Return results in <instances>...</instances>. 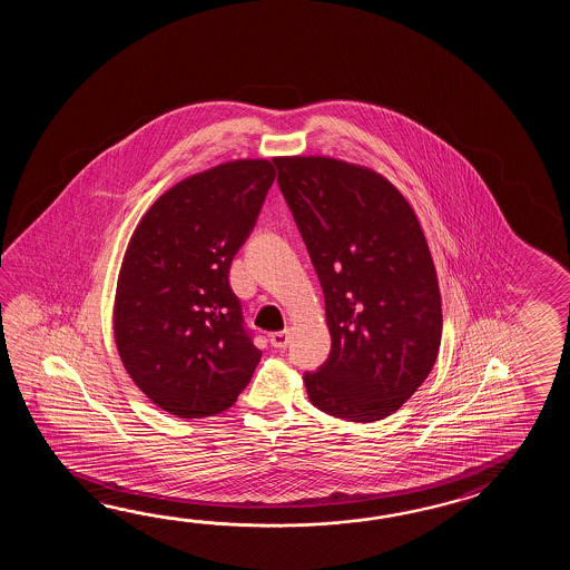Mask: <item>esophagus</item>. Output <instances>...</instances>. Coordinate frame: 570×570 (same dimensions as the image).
Wrapping results in <instances>:
<instances>
[{"instance_id":"obj_1","label":"esophagus","mask_w":570,"mask_h":570,"mask_svg":"<svg viewBox=\"0 0 570 570\" xmlns=\"http://www.w3.org/2000/svg\"><path fill=\"white\" fill-rule=\"evenodd\" d=\"M289 327H285V330H281V332H273L268 340H271V346H275V348H287V344H289Z\"/></svg>"}]
</instances>
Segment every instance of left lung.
Masks as SVG:
<instances>
[{
	"label": "left lung",
	"mask_w": 570,
	"mask_h": 570,
	"mask_svg": "<svg viewBox=\"0 0 570 570\" xmlns=\"http://www.w3.org/2000/svg\"><path fill=\"white\" fill-rule=\"evenodd\" d=\"M279 187L326 297L332 352L305 373L317 410L348 422L397 412L442 340L436 267L410 202L381 173L334 157H277Z\"/></svg>",
	"instance_id": "8db88e82"
}]
</instances>
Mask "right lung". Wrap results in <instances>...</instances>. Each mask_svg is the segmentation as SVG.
Masks as SVG:
<instances>
[{"label": "right lung", "mask_w": 570, "mask_h": 570, "mask_svg": "<svg viewBox=\"0 0 570 570\" xmlns=\"http://www.w3.org/2000/svg\"><path fill=\"white\" fill-rule=\"evenodd\" d=\"M275 177L267 158L185 177L146 209L126 246L116 348L136 387L183 420L226 412L263 356L228 275Z\"/></svg>", "instance_id": "add662e5"}]
</instances>
